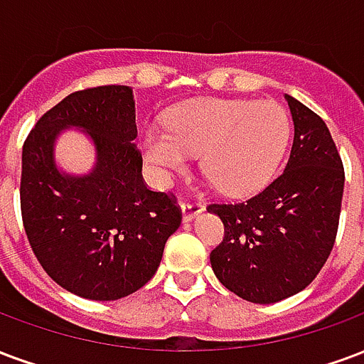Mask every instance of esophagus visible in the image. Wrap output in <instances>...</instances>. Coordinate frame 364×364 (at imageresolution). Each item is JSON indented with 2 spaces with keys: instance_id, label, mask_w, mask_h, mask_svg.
Segmentation results:
<instances>
[{
  "instance_id": "esophagus-1",
  "label": "esophagus",
  "mask_w": 364,
  "mask_h": 364,
  "mask_svg": "<svg viewBox=\"0 0 364 364\" xmlns=\"http://www.w3.org/2000/svg\"><path fill=\"white\" fill-rule=\"evenodd\" d=\"M183 212V222H193L198 214L204 212V204L200 203H183L181 204Z\"/></svg>"
}]
</instances>
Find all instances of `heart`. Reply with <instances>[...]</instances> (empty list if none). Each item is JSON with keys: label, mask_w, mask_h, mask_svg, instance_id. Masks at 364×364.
Returning <instances> with one entry per match:
<instances>
[{"label": "heart", "mask_w": 364, "mask_h": 364, "mask_svg": "<svg viewBox=\"0 0 364 364\" xmlns=\"http://www.w3.org/2000/svg\"><path fill=\"white\" fill-rule=\"evenodd\" d=\"M168 131L150 127L141 136L146 164L161 183L185 171L191 156L218 191L230 196L257 193L282 164L291 125L276 102L203 98L173 107Z\"/></svg>", "instance_id": "obj_1"}]
</instances>
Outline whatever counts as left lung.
Segmentation results:
<instances>
[{"label": "left lung", "instance_id": "obj_1", "mask_svg": "<svg viewBox=\"0 0 364 364\" xmlns=\"http://www.w3.org/2000/svg\"><path fill=\"white\" fill-rule=\"evenodd\" d=\"M293 146L284 173L247 203L210 204L223 222V241L210 264L223 287L270 305L303 291L322 270L338 233L343 164L326 123L285 94Z\"/></svg>", "mask_w": 364, "mask_h": 364}]
</instances>
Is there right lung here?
Wrapping results in <instances>:
<instances>
[{"instance_id": "right-lung-1", "label": "right lung", "mask_w": 364, "mask_h": 364, "mask_svg": "<svg viewBox=\"0 0 364 364\" xmlns=\"http://www.w3.org/2000/svg\"><path fill=\"white\" fill-rule=\"evenodd\" d=\"M71 127L93 141L90 174H65L55 164V141ZM134 139L133 88L109 85L69 94L24 141V231L46 274L79 297L115 301L141 289L181 225L175 196L144 185Z\"/></svg>"}]
</instances>
